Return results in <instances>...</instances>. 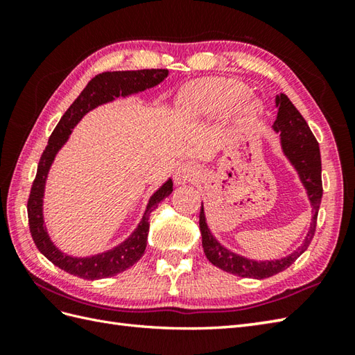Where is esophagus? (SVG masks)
<instances>
[{
    "label": "esophagus",
    "instance_id": "34e87169",
    "mask_svg": "<svg viewBox=\"0 0 355 355\" xmlns=\"http://www.w3.org/2000/svg\"><path fill=\"white\" fill-rule=\"evenodd\" d=\"M198 175V169L195 168L193 163H182L175 169V173H173V180H175L177 184H184L189 183L192 180L197 178Z\"/></svg>",
    "mask_w": 355,
    "mask_h": 355
}]
</instances>
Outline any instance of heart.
Wrapping results in <instances>:
<instances>
[{"label":"heart","instance_id":"obj_1","mask_svg":"<svg viewBox=\"0 0 355 355\" xmlns=\"http://www.w3.org/2000/svg\"><path fill=\"white\" fill-rule=\"evenodd\" d=\"M247 94V87L241 82L229 79H205L187 85L180 105H182V111L189 117H214L225 114L235 108L245 99ZM239 110L245 117H252L256 112L253 103L243 102L239 105Z\"/></svg>","mask_w":355,"mask_h":355}]
</instances>
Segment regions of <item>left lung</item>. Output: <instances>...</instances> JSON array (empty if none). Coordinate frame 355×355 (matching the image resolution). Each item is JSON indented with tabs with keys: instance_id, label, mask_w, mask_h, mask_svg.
<instances>
[{
	"instance_id": "8db88e82",
	"label": "left lung",
	"mask_w": 355,
	"mask_h": 355,
	"mask_svg": "<svg viewBox=\"0 0 355 355\" xmlns=\"http://www.w3.org/2000/svg\"><path fill=\"white\" fill-rule=\"evenodd\" d=\"M277 117L273 123V130L281 132V146L284 155L288 158L290 163L297 171L300 182L306 189L313 207V218L302 245L297 247L291 254L275 261H254L244 258V256L230 252L218 243L212 232L207 227L205 207L201 202L200 210V230L202 236V248H205L206 258L215 267L221 268L227 273L241 277L266 279L281 273L288 268L291 263L302 254L314 236L315 225H318V214L322 201V162L319 143L313 135L310 126L305 122L302 114L296 110L291 101L285 94L276 96Z\"/></svg>"
}]
</instances>
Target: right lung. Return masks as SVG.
Returning a JSON list of instances; mask_svg holds the SVG:
<instances>
[{
    "label": "right lung",
    "mask_w": 355,
    "mask_h": 355,
    "mask_svg": "<svg viewBox=\"0 0 355 355\" xmlns=\"http://www.w3.org/2000/svg\"><path fill=\"white\" fill-rule=\"evenodd\" d=\"M168 74L169 71L163 69L105 71L102 74H97L96 78L88 82L84 92L78 96V99L65 111V114L56 125L55 131L51 132L47 146H45L41 155V160L37 163L36 177L27 201V215L30 233H32V238L37 250L50 262L55 263L56 267L67 271V273L94 281V279L116 276L126 268L132 267L141 258L143 253H145L149 232V215L158 206V202L163 201L172 193V180L169 178L162 187H158V191L153 193L137 229L123 243H120L114 248L103 253L85 256V258H76V256H70L59 250L53 244V241L49 236V232L45 229L42 212L44 191L51 163L55 162V157L59 153V149L69 140L73 128L80 122V119L87 112L97 108L99 105L112 102L117 97H126L134 93L145 92L148 88H153L168 78Z\"/></svg>",
    "instance_id": "right-lung-1"
}]
</instances>
